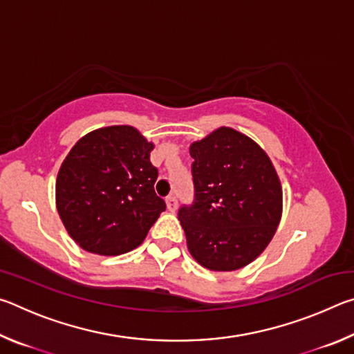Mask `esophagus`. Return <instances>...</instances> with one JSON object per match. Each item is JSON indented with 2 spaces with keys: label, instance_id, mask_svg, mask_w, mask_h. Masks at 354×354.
Instances as JSON below:
<instances>
[{
  "label": "esophagus",
  "instance_id": "34e87169",
  "mask_svg": "<svg viewBox=\"0 0 354 354\" xmlns=\"http://www.w3.org/2000/svg\"><path fill=\"white\" fill-rule=\"evenodd\" d=\"M165 201H167V207H169V211H175L176 209V205H178V200H176V196L175 195H169L165 198Z\"/></svg>",
  "mask_w": 354,
  "mask_h": 354
}]
</instances>
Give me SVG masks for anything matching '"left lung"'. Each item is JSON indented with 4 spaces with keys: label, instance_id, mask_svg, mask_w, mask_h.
Segmentation results:
<instances>
[{
    "label": "left lung",
    "instance_id": "left-lung-1",
    "mask_svg": "<svg viewBox=\"0 0 354 354\" xmlns=\"http://www.w3.org/2000/svg\"><path fill=\"white\" fill-rule=\"evenodd\" d=\"M194 201L178 211L190 254L209 270L231 272L259 256L277 231L283 190L263 149L220 128L192 143Z\"/></svg>",
    "mask_w": 354,
    "mask_h": 354
}]
</instances>
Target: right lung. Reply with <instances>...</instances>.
I'll return each instance as SVG.
<instances>
[{
    "mask_svg": "<svg viewBox=\"0 0 354 354\" xmlns=\"http://www.w3.org/2000/svg\"><path fill=\"white\" fill-rule=\"evenodd\" d=\"M153 143L133 127L97 129L71 148L56 181L57 211L71 239L91 253L117 256L143 242L165 211L149 160Z\"/></svg>",
    "mask_w": 354,
    "mask_h": 354,
    "instance_id": "1",
    "label": "right lung"
}]
</instances>
